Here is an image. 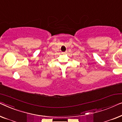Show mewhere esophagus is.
Listing matches in <instances>:
<instances>
[{"label":"esophagus","mask_w":122,"mask_h":122,"mask_svg":"<svg viewBox=\"0 0 122 122\" xmlns=\"http://www.w3.org/2000/svg\"><path fill=\"white\" fill-rule=\"evenodd\" d=\"M67 51H65V52H63V54H66V53H67Z\"/></svg>","instance_id":"esophagus-1"}]
</instances>
